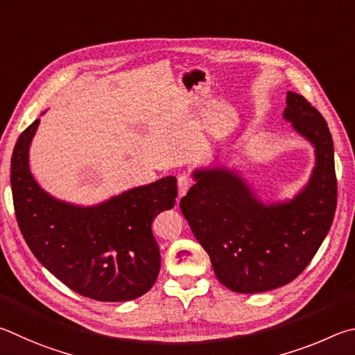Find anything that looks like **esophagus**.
I'll return each instance as SVG.
<instances>
[{"label":"esophagus","instance_id":"obj_1","mask_svg":"<svg viewBox=\"0 0 355 355\" xmlns=\"http://www.w3.org/2000/svg\"><path fill=\"white\" fill-rule=\"evenodd\" d=\"M191 185H193V179H191L189 174H182V176H179V179H178L179 198H182L185 193H187Z\"/></svg>","mask_w":355,"mask_h":355}]
</instances>
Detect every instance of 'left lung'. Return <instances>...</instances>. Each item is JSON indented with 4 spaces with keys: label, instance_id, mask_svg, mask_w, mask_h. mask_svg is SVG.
I'll list each match as a JSON object with an SVG mask.
<instances>
[{
    "label": "left lung",
    "instance_id": "left-lung-1",
    "mask_svg": "<svg viewBox=\"0 0 355 355\" xmlns=\"http://www.w3.org/2000/svg\"><path fill=\"white\" fill-rule=\"evenodd\" d=\"M284 118L316 154L312 178L295 200L266 206L235 171L209 168L193 173L196 184L179 204L216 279L237 293H262L300 276L337 209L334 141L324 116L302 95L287 92Z\"/></svg>",
    "mask_w": 355,
    "mask_h": 355
}]
</instances>
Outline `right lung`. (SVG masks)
I'll return each instance as SVG.
<instances>
[{
    "label": "right lung",
    "instance_id": "right-lung-1",
    "mask_svg": "<svg viewBox=\"0 0 355 355\" xmlns=\"http://www.w3.org/2000/svg\"><path fill=\"white\" fill-rule=\"evenodd\" d=\"M40 118L18 137L10 160V187L18 227L37 260L78 295L103 302L135 300L153 287L160 251L153 220L173 209L174 176L130 189L99 206L59 201L29 171V145Z\"/></svg>",
    "mask_w": 355,
    "mask_h": 355
}]
</instances>
